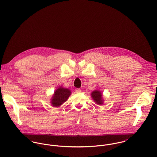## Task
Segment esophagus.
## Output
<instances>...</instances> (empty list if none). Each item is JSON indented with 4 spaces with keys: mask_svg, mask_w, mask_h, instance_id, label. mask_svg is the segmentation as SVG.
I'll list each match as a JSON object with an SVG mask.
<instances>
[{
    "mask_svg": "<svg viewBox=\"0 0 157 157\" xmlns=\"http://www.w3.org/2000/svg\"><path fill=\"white\" fill-rule=\"evenodd\" d=\"M81 92H82V90H80V89L77 88V89L75 90V92H76V93H80Z\"/></svg>",
    "mask_w": 157,
    "mask_h": 157,
    "instance_id": "obj_1",
    "label": "esophagus"
}]
</instances>
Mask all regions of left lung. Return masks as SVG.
<instances>
[{
  "label": "left lung",
  "mask_w": 157,
  "mask_h": 157,
  "mask_svg": "<svg viewBox=\"0 0 157 157\" xmlns=\"http://www.w3.org/2000/svg\"><path fill=\"white\" fill-rule=\"evenodd\" d=\"M91 97L93 100L95 102L96 104L98 105H102L103 104V94L99 90H94L90 94Z\"/></svg>",
  "instance_id": "8db88e82"
}]
</instances>
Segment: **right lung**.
I'll return each instance as SVG.
<instances>
[{
	"instance_id": "obj_1",
	"label": "right lung",
	"mask_w": 157,
	"mask_h": 157,
	"mask_svg": "<svg viewBox=\"0 0 157 157\" xmlns=\"http://www.w3.org/2000/svg\"><path fill=\"white\" fill-rule=\"evenodd\" d=\"M71 94V91L67 88L62 86L59 87L55 90L54 93L52 95L51 99V104L52 106L59 108L63 103L67 101L69 97Z\"/></svg>"
}]
</instances>
